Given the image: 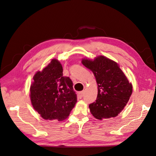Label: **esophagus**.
<instances>
[{
	"label": "esophagus",
	"instance_id": "obj_1",
	"mask_svg": "<svg viewBox=\"0 0 156 156\" xmlns=\"http://www.w3.org/2000/svg\"><path fill=\"white\" fill-rule=\"evenodd\" d=\"M84 91H81V92H79V93H78V95H79V97H80V98H82L83 97V94H84Z\"/></svg>",
	"mask_w": 156,
	"mask_h": 156
}]
</instances>
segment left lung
<instances>
[{
    "mask_svg": "<svg viewBox=\"0 0 156 156\" xmlns=\"http://www.w3.org/2000/svg\"><path fill=\"white\" fill-rule=\"evenodd\" d=\"M81 62L93 72L98 85L97 100L89 106L90 113L99 120L116 116L130 99L132 83L119 64L105 56L83 59Z\"/></svg>",
    "mask_w": 156,
    "mask_h": 156,
    "instance_id": "left-lung-1",
    "label": "left lung"
}]
</instances>
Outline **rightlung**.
<instances>
[{"label":"right lung","instance_id":"right-lung-1","mask_svg":"<svg viewBox=\"0 0 156 156\" xmlns=\"http://www.w3.org/2000/svg\"><path fill=\"white\" fill-rule=\"evenodd\" d=\"M33 79L30 96L34 108L45 120L67 119L77 102V94L71 79L63 75L59 61L53 59Z\"/></svg>","mask_w":156,"mask_h":156}]
</instances>
